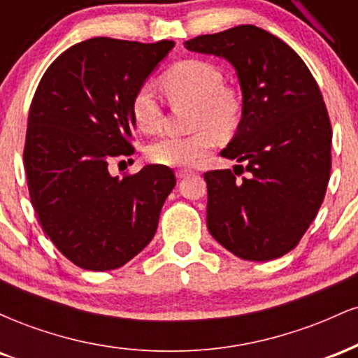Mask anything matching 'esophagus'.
Listing matches in <instances>:
<instances>
[{
    "label": "esophagus",
    "mask_w": 358,
    "mask_h": 358,
    "mask_svg": "<svg viewBox=\"0 0 358 358\" xmlns=\"http://www.w3.org/2000/svg\"><path fill=\"white\" fill-rule=\"evenodd\" d=\"M192 173V170H187V168H182V170H176V178H185Z\"/></svg>",
    "instance_id": "1"
}]
</instances>
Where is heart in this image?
<instances>
[{"label":"heart","mask_w":358,"mask_h":358,"mask_svg":"<svg viewBox=\"0 0 358 358\" xmlns=\"http://www.w3.org/2000/svg\"><path fill=\"white\" fill-rule=\"evenodd\" d=\"M173 101L193 102L192 127L187 136H162L146 148L150 162L159 166H188L213 143V134L225 136L237 126L241 104L236 92L224 87L219 67L207 60L188 59L175 64L162 79ZM131 117L143 133H155L162 124V106L150 84L141 85L131 99Z\"/></svg>","instance_id":"1"}]
</instances>
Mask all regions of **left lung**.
<instances>
[{
    "label": "left lung",
    "mask_w": 358,
    "mask_h": 358,
    "mask_svg": "<svg viewBox=\"0 0 358 358\" xmlns=\"http://www.w3.org/2000/svg\"><path fill=\"white\" fill-rule=\"evenodd\" d=\"M190 52L236 69L242 116L220 156L244 163L213 170L207 182V227L245 261L289 252L322 207L331 168V126L318 84L291 47L254 24L185 42Z\"/></svg>",
    "instance_id": "1"
}]
</instances>
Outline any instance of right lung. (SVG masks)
Masks as SVG:
<instances>
[{
  "instance_id": "obj_1",
  "label": "right lung",
  "mask_w": 358,
  "mask_h": 358,
  "mask_svg": "<svg viewBox=\"0 0 358 358\" xmlns=\"http://www.w3.org/2000/svg\"><path fill=\"white\" fill-rule=\"evenodd\" d=\"M173 47L85 40L53 60L36 87L23 153L28 192L45 234L82 269H117L138 256L175 188L168 166L124 178L108 170L134 153L131 99Z\"/></svg>"
}]
</instances>
